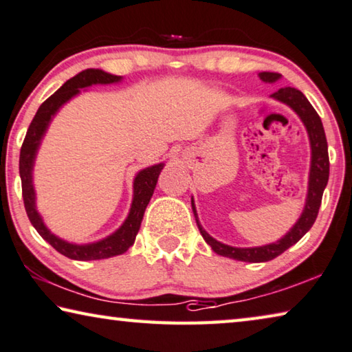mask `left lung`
I'll return each mask as SVG.
<instances>
[{
    "label": "left lung",
    "mask_w": 352,
    "mask_h": 352,
    "mask_svg": "<svg viewBox=\"0 0 352 352\" xmlns=\"http://www.w3.org/2000/svg\"><path fill=\"white\" fill-rule=\"evenodd\" d=\"M260 78L266 82H274L280 78V74L276 72H261ZM271 97H274L280 102L287 103L288 106L296 111L300 120L304 122V125L309 131L310 138V146H311V166H310V178H309V194H307V202L305 208L300 214L299 221L296 222L292 230H289L280 241L267 244V246L261 248H249V249H239L232 248L227 244H222L216 241L214 238H211L206 233L202 226L199 224L196 208L192 204V211L196 216L197 227L200 230V235L204 236L206 244H210L211 249L214 250L217 255L228 256V258L238 260V261H249V263H256V261H270L276 258L277 255L285 252L288 248H292L293 244H296L300 238H302L307 232L310 230L314 222L316 221L318 211H320L322 192L329 180V155H327V141L324 135V128H322V122L320 116L315 111L314 106L310 104L309 100L298 89L294 87H280L274 94H271Z\"/></svg>",
    "instance_id": "8db88e82"
}]
</instances>
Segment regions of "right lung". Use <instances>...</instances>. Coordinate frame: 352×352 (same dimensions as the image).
Returning a JSON list of instances; mask_svg holds the SVG:
<instances>
[{
    "label": "right lung",
    "instance_id": "right-lung-1",
    "mask_svg": "<svg viewBox=\"0 0 352 352\" xmlns=\"http://www.w3.org/2000/svg\"><path fill=\"white\" fill-rule=\"evenodd\" d=\"M119 80L120 76L109 75L98 69H87L85 72H81V74H78L76 76L70 78L69 81L64 82L63 87L58 89L52 97H48L45 102L41 104L34 119L31 120L30 128H28L25 141L21 144L20 177L21 194H23L26 214L30 217L31 224L34 226V228L38 232V235L52 244L59 254L69 256L72 260H102L126 252L128 248L133 246V243H135L144 217V211L147 208L150 197H152L153 189L156 186V182H158L160 172L163 169V164H156L139 172L135 178V197H133V205L124 226H122L116 233H113V235L106 239H102V241L98 243L86 244V246H76V244L63 241V239L54 236L53 233H50L48 228L43 226L41 216H38L36 211V196L34 189H32L31 172L32 164H34L37 147L38 144H41V139L47 130L50 120H52V116L56 114V111H58L67 100L76 96V94L80 92V89L91 85H97V82L108 85V82H116Z\"/></svg>",
    "mask_w": 352,
    "mask_h": 352
}]
</instances>
